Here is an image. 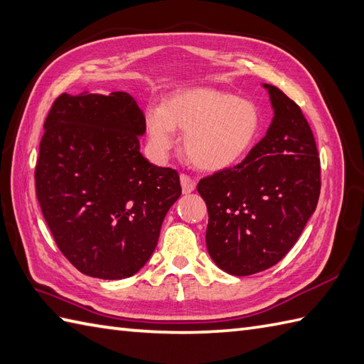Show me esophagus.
<instances>
[{"instance_id":"34e87169","label":"esophagus","mask_w":364,"mask_h":364,"mask_svg":"<svg viewBox=\"0 0 364 364\" xmlns=\"http://www.w3.org/2000/svg\"><path fill=\"white\" fill-rule=\"evenodd\" d=\"M181 185H182V191L187 195V193H191L196 188V181L191 179L187 174H181Z\"/></svg>"}]
</instances>
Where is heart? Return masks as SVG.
<instances>
[{"instance_id": "obj_1", "label": "heart", "mask_w": 364, "mask_h": 364, "mask_svg": "<svg viewBox=\"0 0 364 364\" xmlns=\"http://www.w3.org/2000/svg\"><path fill=\"white\" fill-rule=\"evenodd\" d=\"M259 129L261 113L253 102L215 87L181 89L161 108L146 111L152 149L166 155L176 143L174 130H181L185 154L203 171L235 165L253 147Z\"/></svg>"}]
</instances>
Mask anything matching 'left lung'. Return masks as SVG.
Returning <instances> with one entry per match:
<instances>
[{"label": "left lung", "mask_w": 364, "mask_h": 364, "mask_svg": "<svg viewBox=\"0 0 364 364\" xmlns=\"http://www.w3.org/2000/svg\"><path fill=\"white\" fill-rule=\"evenodd\" d=\"M265 136L234 168L198 183L207 204L205 243L212 261L229 275L247 277L283 259L314 213L321 160L300 107L277 86Z\"/></svg>", "instance_id": "1"}]
</instances>
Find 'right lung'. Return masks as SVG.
<instances>
[{"mask_svg": "<svg viewBox=\"0 0 364 364\" xmlns=\"http://www.w3.org/2000/svg\"><path fill=\"white\" fill-rule=\"evenodd\" d=\"M36 195L61 253L87 277L129 278L157 247L182 188L139 152L146 119L127 92L61 94L43 124Z\"/></svg>", "mask_w": 364, "mask_h": 364, "instance_id": "right-lung-1", "label": "right lung"}]
</instances>
